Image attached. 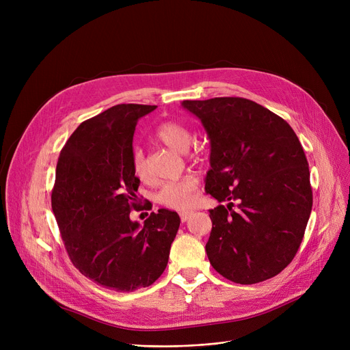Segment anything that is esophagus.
<instances>
[{
  "label": "esophagus",
  "mask_w": 350,
  "mask_h": 350,
  "mask_svg": "<svg viewBox=\"0 0 350 350\" xmlns=\"http://www.w3.org/2000/svg\"><path fill=\"white\" fill-rule=\"evenodd\" d=\"M191 214H193V211H183V213H180V218H181V221H183V223H186L187 219L191 217Z\"/></svg>",
  "instance_id": "34e87169"
}]
</instances>
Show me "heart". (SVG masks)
I'll list each match as a JSON object with an SVG mask.
<instances>
[{
	"label": "heart",
	"mask_w": 350,
	"mask_h": 350,
	"mask_svg": "<svg viewBox=\"0 0 350 350\" xmlns=\"http://www.w3.org/2000/svg\"><path fill=\"white\" fill-rule=\"evenodd\" d=\"M154 135L161 143L177 152H186L191 143V132L189 129L185 124L173 120L159 124ZM190 156L193 159H198L200 154L194 150L190 153ZM132 169L135 176L140 180H147V177H149L144 156L140 149H135L132 152ZM197 193L198 180L194 176H186L178 181L164 185L157 193V200L164 207L183 211L194 206L197 201Z\"/></svg>",
	"instance_id": "b5f03b06"
}]
</instances>
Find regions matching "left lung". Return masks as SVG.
Returning <instances> with one entry per match:
<instances>
[{"mask_svg":"<svg viewBox=\"0 0 350 350\" xmlns=\"http://www.w3.org/2000/svg\"><path fill=\"white\" fill-rule=\"evenodd\" d=\"M181 106L201 120L210 139L206 191L218 203L228 201L210 210V264L235 284L275 277L295 256L312 210L298 136L282 118L250 99L183 100Z\"/></svg>","mask_w":350,"mask_h":350,"instance_id":"1","label":"left lung"}]
</instances>
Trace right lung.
I'll return each instance as SVG.
<instances>
[{
    "label": "right lung",
    "instance_id": "obj_1",
    "mask_svg": "<svg viewBox=\"0 0 350 350\" xmlns=\"http://www.w3.org/2000/svg\"><path fill=\"white\" fill-rule=\"evenodd\" d=\"M156 107L122 103L82 122L57 164L51 203L69 258L86 278L118 292L160 277L180 227L178 214L165 208L143 226L131 219L140 206V180L132 169L135 129Z\"/></svg>",
    "mask_w": 350,
    "mask_h": 350
}]
</instances>
